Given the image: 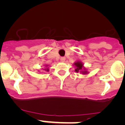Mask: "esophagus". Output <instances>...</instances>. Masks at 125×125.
Listing matches in <instances>:
<instances>
[{
	"mask_svg": "<svg viewBox=\"0 0 125 125\" xmlns=\"http://www.w3.org/2000/svg\"><path fill=\"white\" fill-rule=\"evenodd\" d=\"M60 60H61V61H62V62H64L65 60V57H61L60 58Z\"/></svg>",
	"mask_w": 125,
	"mask_h": 125,
	"instance_id": "esophagus-1",
	"label": "esophagus"
}]
</instances>
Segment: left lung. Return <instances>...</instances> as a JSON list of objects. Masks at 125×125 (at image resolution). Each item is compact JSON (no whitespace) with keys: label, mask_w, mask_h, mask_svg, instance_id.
I'll return each mask as SVG.
<instances>
[{"label":"left lung","mask_w":125,"mask_h":125,"mask_svg":"<svg viewBox=\"0 0 125 125\" xmlns=\"http://www.w3.org/2000/svg\"><path fill=\"white\" fill-rule=\"evenodd\" d=\"M75 65V66H76V69H75V72H82L83 73H86V71H82L83 69V64L81 63V62H75V64H74Z\"/></svg>","instance_id":"left-lung-1"}]
</instances>
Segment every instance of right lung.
Returning <instances> with one entry per match:
<instances>
[{
	"label": "right lung",
	"mask_w": 125,
	"mask_h": 125,
	"mask_svg": "<svg viewBox=\"0 0 125 125\" xmlns=\"http://www.w3.org/2000/svg\"><path fill=\"white\" fill-rule=\"evenodd\" d=\"M45 70H46V71H49V69L48 68H46V69H45Z\"/></svg>",
	"instance_id": "add662e5"
}]
</instances>
